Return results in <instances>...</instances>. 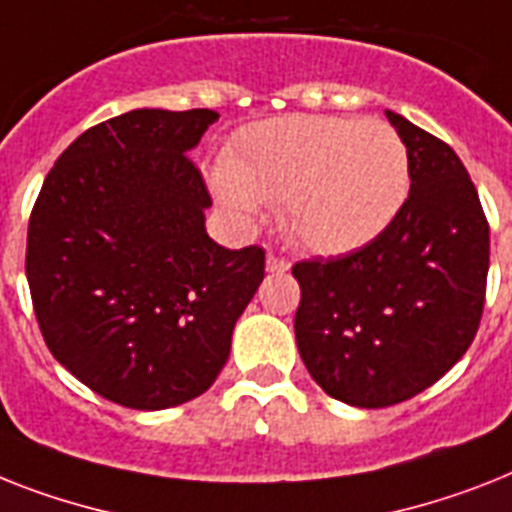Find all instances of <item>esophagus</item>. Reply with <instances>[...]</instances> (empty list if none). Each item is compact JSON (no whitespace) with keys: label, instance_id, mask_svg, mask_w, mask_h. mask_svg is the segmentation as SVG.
I'll list each match as a JSON object with an SVG mask.
<instances>
[{"label":"esophagus","instance_id":"34e87169","mask_svg":"<svg viewBox=\"0 0 512 512\" xmlns=\"http://www.w3.org/2000/svg\"><path fill=\"white\" fill-rule=\"evenodd\" d=\"M290 269V261L282 259V256H274V253H269L266 256V272H272V274H282Z\"/></svg>","mask_w":512,"mask_h":512}]
</instances>
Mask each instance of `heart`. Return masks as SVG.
Masks as SVG:
<instances>
[{
	"label": "heart",
	"instance_id": "obj_1",
	"mask_svg": "<svg viewBox=\"0 0 512 512\" xmlns=\"http://www.w3.org/2000/svg\"><path fill=\"white\" fill-rule=\"evenodd\" d=\"M411 185L403 138L379 120L287 114L256 122L209 175L217 204L251 222L280 201V222L314 253H345L390 227Z\"/></svg>",
	"mask_w": 512,
	"mask_h": 512
}]
</instances>
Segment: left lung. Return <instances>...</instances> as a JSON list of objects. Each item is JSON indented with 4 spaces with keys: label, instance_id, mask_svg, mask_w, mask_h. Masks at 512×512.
I'll list each match as a JSON object with an SVG mask.
<instances>
[{
    "label": "left lung",
    "instance_id": "1",
    "mask_svg": "<svg viewBox=\"0 0 512 512\" xmlns=\"http://www.w3.org/2000/svg\"><path fill=\"white\" fill-rule=\"evenodd\" d=\"M411 162L390 227L356 251L293 266L295 340L329 398L387 408L432 387L474 342L489 272V225L445 141L387 109Z\"/></svg>",
    "mask_w": 512,
    "mask_h": 512
}]
</instances>
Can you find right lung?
Returning a JSON list of instances; mask_svg holds the SVG:
<instances>
[{
	"instance_id": "obj_1",
	"label": "right lung",
	"mask_w": 512,
	"mask_h": 512,
	"mask_svg": "<svg viewBox=\"0 0 512 512\" xmlns=\"http://www.w3.org/2000/svg\"><path fill=\"white\" fill-rule=\"evenodd\" d=\"M211 109H133L78 135L28 222L25 274L46 348L73 377L135 411L209 390L264 280V248H222L188 159Z\"/></svg>"
}]
</instances>
